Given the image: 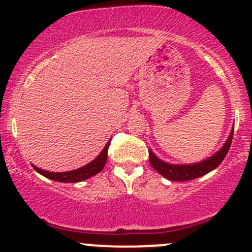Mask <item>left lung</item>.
Segmentation results:
<instances>
[{
    "mask_svg": "<svg viewBox=\"0 0 252 252\" xmlns=\"http://www.w3.org/2000/svg\"><path fill=\"white\" fill-rule=\"evenodd\" d=\"M233 136V128L231 130L230 135H228L226 142L222 144V147L216 154H213L210 158H205V160L199 161L195 163L189 164H173L168 163L166 161H162L158 158L152 149H149V162L153 166L156 172L163 178L168 179L170 181H189L193 179L200 178V176L207 174L211 170L216 169L222 162V160L226 156L228 149L231 147Z\"/></svg>",
    "mask_w": 252,
    "mask_h": 252,
    "instance_id": "1",
    "label": "left lung"
}]
</instances>
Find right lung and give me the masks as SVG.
<instances>
[{
    "mask_svg": "<svg viewBox=\"0 0 252 252\" xmlns=\"http://www.w3.org/2000/svg\"><path fill=\"white\" fill-rule=\"evenodd\" d=\"M111 141V140H110ZM110 141H108V143L105 144L100 154L97 156L94 160H92L91 162L85 164V166L80 167L78 169H73L70 170V172H48V170H43L37 168L36 166L32 164L33 168L36 170L39 174H41L43 176H46L47 179H51V180L58 181V182H79V181H84L86 179L91 178V176L98 174L99 172H102V169L105 166L106 160H108V148Z\"/></svg>",
    "mask_w": 252,
    "mask_h": 252,
    "instance_id": "add662e5",
    "label": "right lung"
}]
</instances>
